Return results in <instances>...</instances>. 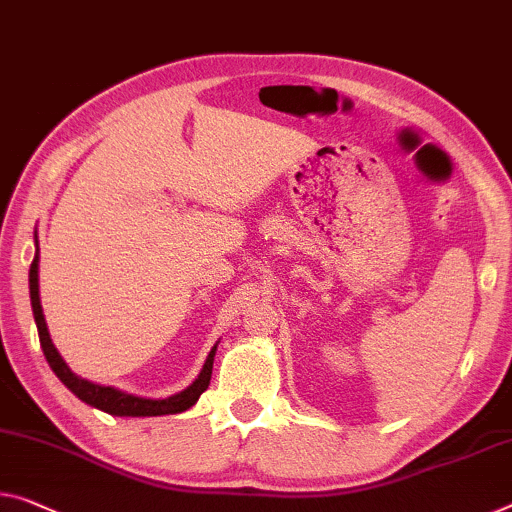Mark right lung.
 <instances>
[{
    "instance_id": "add662e5",
    "label": "right lung",
    "mask_w": 512,
    "mask_h": 512,
    "mask_svg": "<svg viewBox=\"0 0 512 512\" xmlns=\"http://www.w3.org/2000/svg\"><path fill=\"white\" fill-rule=\"evenodd\" d=\"M29 295H31V309H34V320H36V327H38V338H41V348H43V355L47 359V364H50L54 375H57L59 380L75 393L77 398L84 400L86 405H93V407H98V410L107 412V414H114V416L180 414V412L190 410L196 400H199L201 393L208 389L210 375H212V361H215L217 345L210 350V355L206 359V364H203L199 377H196L190 387L183 389L180 393H174V396H169V398H160V400L139 398V396H132V393H123V391L114 389V387H100V384L82 380V377H77L66 366V361L61 359L57 348H54L50 332H47L41 297H38V251H36L34 261H31V267H29Z\"/></svg>"
}]
</instances>
